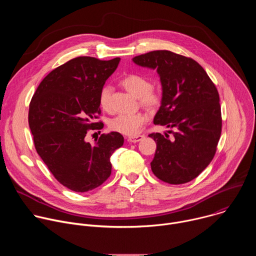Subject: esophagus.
<instances>
[{
	"mask_svg": "<svg viewBox=\"0 0 256 256\" xmlns=\"http://www.w3.org/2000/svg\"><path fill=\"white\" fill-rule=\"evenodd\" d=\"M142 138H144V136H142V134H136V136L128 138V142H140V140H142Z\"/></svg>",
	"mask_w": 256,
	"mask_h": 256,
	"instance_id": "1",
	"label": "esophagus"
}]
</instances>
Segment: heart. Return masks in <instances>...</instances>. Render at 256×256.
<instances>
[{
  "mask_svg": "<svg viewBox=\"0 0 256 256\" xmlns=\"http://www.w3.org/2000/svg\"><path fill=\"white\" fill-rule=\"evenodd\" d=\"M120 84L128 92L136 97L138 103L144 108L156 109L162 103L163 93L160 87L151 85L150 80L140 74L136 72L128 74L122 78ZM110 94L112 89L108 86L102 87L99 92V105L104 112L112 110ZM147 122L148 116L142 112L122 114L112 118L108 126L114 132L126 136H136Z\"/></svg>",
  "mask_w": 256,
  "mask_h": 256,
  "instance_id": "1",
  "label": "heart"
}]
</instances>
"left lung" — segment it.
<instances>
[{"label":"left lung","instance_id":"left-lung-1","mask_svg":"<svg viewBox=\"0 0 256 256\" xmlns=\"http://www.w3.org/2000/svg\"><path fill=\"white\" fill-rule=\"evenodd\" d=\"M138 66L156 68L163 100L154 124L174 130L173 138L150 134L157 144L151 162L153 173L169 184L198 177L212 160L222 132L220 97L204 68L192 58L169 50L134 56Z\"/></svg>","mask_w":256,"mask_h":256}]
</instances>
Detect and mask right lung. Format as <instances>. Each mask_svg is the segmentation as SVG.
<instances>
[{
    "instance_id": "obj_1",
    "label": "right lung",
    "mask_w": 256,
    "mask_h": 256,
    "mask_svg": "<svg viewBox=\"0 0 256 256\" xmlns=\"http://www.w3.org/2000/svg\"><path fill=\"white\" fill-rule=\"evenodd\" d=\"M120 58L78 56L56 68L42 81L30 104L28 122L38 154L60 184L76 192L100 186L112 174L110 157L124 144L116 132L85 140L99 130V92Z\"/></svg>"
}]
</instances>
